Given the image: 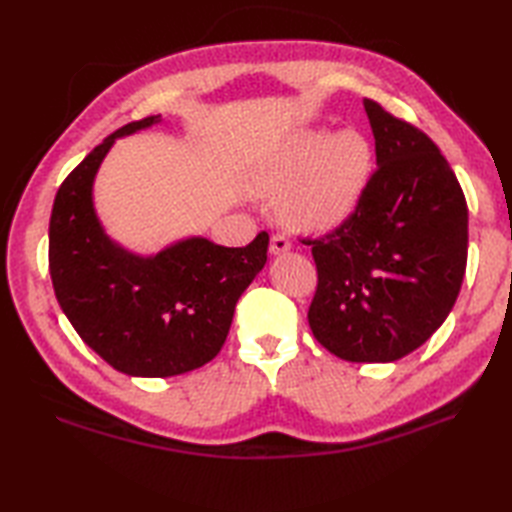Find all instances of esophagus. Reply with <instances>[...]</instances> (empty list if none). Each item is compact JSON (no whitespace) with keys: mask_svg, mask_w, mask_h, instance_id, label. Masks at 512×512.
Returning a JSON list of instances; mask_svg holds the SVG:
<instances>
[{"mask_svg":"<svg viewBox=\"0 0 512 512\" xmlns=\"http://www.w3.org/2000/svg\"><path fill=\"white\" fill-rule=\"evenodd\" d=\"M290 250V242H288V237L286 235H273L270 237V253L273 255H284V253H288Z\"/></svg>","mask_w":512,"mask_h":512,"instance_id":"obj_1","label":"esophagus"}]
</instances>
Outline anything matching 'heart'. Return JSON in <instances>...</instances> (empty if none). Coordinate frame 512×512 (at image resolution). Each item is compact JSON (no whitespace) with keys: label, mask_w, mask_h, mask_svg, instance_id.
Segmentation results:
<instances>
[{"label":"heart","mask_w":512,"mask_h":512,"mask_svg":"<svg viewBox=\"0 0 512 512\" xmlns=\"http://www.w3.org/2000/svg\"><path fill=\"white\" fill-rule=\"evenodd\" d=\"M372 171V149L354 129L328 132L301 127L284 136L259 160L250 189L281 195L284 222L299 231L323 233L356 209Z\"/></svg>","instance_id":"1"}]
</instances>
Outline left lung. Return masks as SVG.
<instances>
[{"instance_id": "1", "label": "left lung", "mask_w": 512, "mask_h": 512, "mask_svg": "<svg viewBox=\"0 0 512 512\" xmlns=\"http://www.w3.org/2000/svg\"><path fill=\"white\" fill-rule=\"evenodd\" d=\"M378 169L354 213L312 248L319 284L308 323L352 363L411 354L449 317L466 270L469 209L433 140L365 99Z\"/></svg>"}]
</instances>
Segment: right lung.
Returning a JSON list of instances; mask_svg holds the SVG:
<instances>
[{"label": "right lung", "instance_id": "right-lung-1", "mask_svg": "<svg viewBox=\"0 0 512 512\" xmlns=\"http://www.w3.org/2000/svg\"><path fill=\"white\" fill-rule=\"evenodd\" d=\"M160 123L147 116L107 136L57 191L50 215V277L76 334L127 376L167 378L206 365L231 330L235 303L266 264L268 233L244 248L187 237L156 255L107 237L92 187L116 138Z\"/></svg>", "mask_w": 512, "mask_h": 512}]
</instances>
